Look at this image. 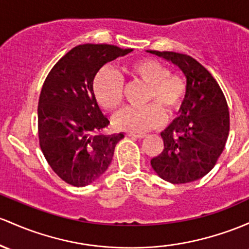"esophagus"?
<instances>
[{
  "instance_id": "34e87169",
  "label": "esophagus",
  "mask_w": 249,
  "mask_h": 249,
  "mask_svg": "<svg viewBox=\"0 0 249 249\" xmlns=\"http://www.w3.org/2000/svg\"><path fill=\"white\" fill-rule=\"evenodd\" d=\"M129 137H132V138H138V139H142V138H145L146 135H143V133H133V132H127L126 133Z\"/></svg>"
}]
</instances>
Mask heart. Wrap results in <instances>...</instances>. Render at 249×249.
Returning a JSON list of instances; mask_svg holds the SVG:
<instances>
[{
    "label": "heart",
    "mask_w": 249,
    "mask_h": 249,
    "mask_svg": "<svg viewBox=\"0 0 249 249\" xmlns=\"http://www.w3.org/2000/svg\"><path fill=\"white\" fill-rule=\"evenodd\" d=\"M124 71L149 86L145 102H154L156 105L124 108L114 117L117 127L143 132L160 124L162 111L165 117H170L178 111L185 92V83L182 76L170 74L164 64L151 58L136 60L127 65ZM93 92L98 104L104 110L116 111L123 100V83L118 73L111 68H103L94 78Z\"/></svg>",
    "instance_id": "heart-1"
}]
</instances>
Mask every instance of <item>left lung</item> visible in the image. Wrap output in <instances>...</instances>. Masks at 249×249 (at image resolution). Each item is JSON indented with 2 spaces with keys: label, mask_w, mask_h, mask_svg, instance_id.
I'll return each instance as SVG.
<instances>
[{
  "label": "left lung",
  "mask_w": 249,
  "mask_h": 249,
  "mask_svg": "<svg viewBox=\"0 0 249 249\" xmlns=\"http://www.w3.org/2000/svg\"><path fill=\"white\" fill-rule=\"evenodd\" d=\"M175 65L185 76V94L178 116L160 137L162 154L151 160L160 178L174 184L200 179L214 168L229 135L228 104L206 67L187 54L146 51Z\"/></svg>",
  "instance_id": "1"
}]
</instances>
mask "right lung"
I'll use <instances>...</instances> for the list:
<instances>
[{"instance_id":"add662e5","label":"right lung","mask_w":249,"mask_h":249,"mask_svg":"<svg viewBox=\"0 0 249 249\" xmlns=\"http://www.w3.org/2000/svg\"><path fill=\"white\" fill-rule=\"evenodd\" d=\"M113 45L85 43L52 68L37 106L40 147L62 181L85 187L107 170L124 133L107 135L110 124L93 92V80L107 62L132 52Z\"/></svg>"}]
</instances>
